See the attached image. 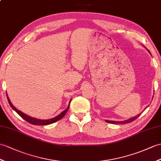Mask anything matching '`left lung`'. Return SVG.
Masks as SVG:
<instances>
[{"mask_svg": "<svg viewBox=\"0 0 161 161\" xmlns=\"http://www.w3.org/2000/svg\"><path fill=\"white\" fill-rule=\"evenodd\" d=\"M147 51H148V52H149V50H147ZM149 53L151 54L150 52H149ZM153 97H154V96H153ZM141 114H138V115L135 116V117H134L130 118V119H127V120L123 121H110V120H106V121L107 123H113V124H117V123H119V124H125V123H130V122H132V121H134L136 119H137L138 117H139V116L141 115Z\"/></svg>", "mask_w": 161, "mask_h": 161, "instance_id": "obj_1", "label": "left lung"}]
</instances>
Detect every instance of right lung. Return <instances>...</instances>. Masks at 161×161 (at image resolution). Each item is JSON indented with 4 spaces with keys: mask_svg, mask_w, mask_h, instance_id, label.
Segmentation results:
<instances>
[{
    "mask_svg": "<svg viewBox=\"0 0 161 161\" xmlns=\"http://www.w3.org/2000/svg\"><path fill=\"white\" fill-rule=\"evenodd\" d=\"M7 100H8V102L9 103L10 106L12 107V108L14 111H16V113L18 114H19L22 119H25V121H27L29 123H31V124H33V125H47L51 124V123H55L56 121L60 120L62 118H63L64 116L66 114V112L68 111L69 108V106H70V102H71V99H70V102L69 103L68 108H67L66 109L64 110L63 112H62V113L59 114V115H58L57 117H55L54 118H52V119H47V120H43V119H36V118H34V117H30V116L23 113H22V112L20 111L19 110H18L16 107L14 106V105L12 103V102H11V101H10L9 97H8V95H7Z\"/></svg>",
    "mask_w": 161,
    "mask_h": 161,
    "instance_id": "right-lung-1",
    "label": "right lung"
}]
</instances>
